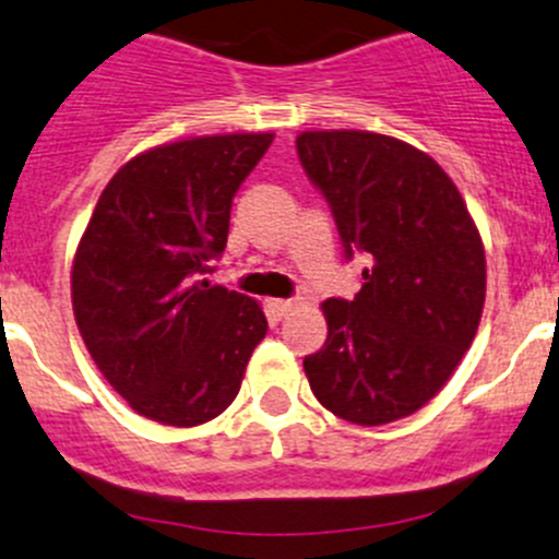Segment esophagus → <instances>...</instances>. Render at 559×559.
<instances>
[{
  "instance_id": "obj_1",
  "label": "esophagus",
  "mask_w": 559,
  "mask_h": 559,
  "mask_svg": "<svg viewBox=\"0 0 559 559\" xmlns=\"http://www.w3.org/2000/svg\"><path fill=\"white\" fill-rule=\"evenodd\" d=\"M297 302L295 300H270L267 302V308H270V313H273L275 319H284L286 313L292 311V308H295Z\"/></svg>"
}]
</instances>
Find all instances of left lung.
I'll return each instance as SVG.
<instances>
[{
  "mask_svg": "<svg viewBox=\"0 0 559 559\" xmlns=\"http://www.w3.org/2000/svg\"><path fill=\"white\" fill-rule=\"evenodd\" d=\"M297 155L333 213L355 300L322 302L328 341L302 360L324 409L357 426L429 404L478 333L486 253L462 193L412 144L371 130H306Z\"/></svg>",
  "mask_w": 559,
  "mask_h": 559,
  "instance_id": "obj_1",
  "label": "left lung"
}]
</instances>
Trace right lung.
<instances>
[{
  "instance_id": "add662e5",
  "label": "right lung",
  "mask_w": 559,
  "mask_h": 559,
  "mask_svg": "<svg viewBox=\"0 0 559 559\" xmlns=\"http://www.w3.org/2000/svg\"><path fill=\"white\" fill-rule=\"evenodd\" d=\"M273 133L197 135L130 158L103 188L70 275L79 333L106 382L164 426L207 424L240 393L262 306L202 275L231 199Z\"/></svg>"
}]
</instances>
